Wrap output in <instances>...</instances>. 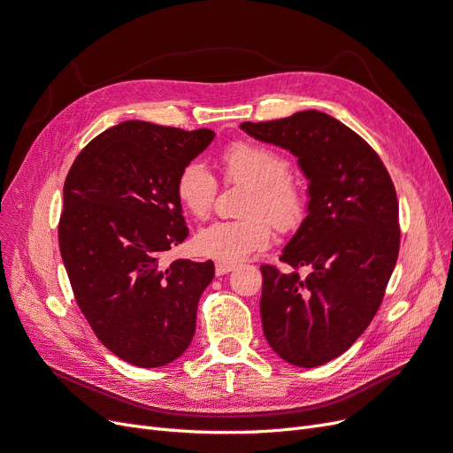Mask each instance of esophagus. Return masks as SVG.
Segmentation results:
<instances>
[{
  "mask_svg": "<svg viewBox=\"0 0 453 453\" xmlns=\"http://www.w3.org/2000/svg\"><path fill=\"white\" fill-rule=\"evenodd\" d=\"M234 267H236V265L230 264V262H217L215 264V273L217 275H226V273H230Z\"/></svg>",
  "mask_w": 453,
  "mask_h": 453,
  "instance_id": "34e87169",
  "label": "esophagus"
}]
</instances>
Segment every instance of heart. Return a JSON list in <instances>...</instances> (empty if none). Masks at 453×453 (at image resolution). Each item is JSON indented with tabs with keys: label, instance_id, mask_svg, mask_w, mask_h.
<instances>
[{
	"label": "heart",
	"instance_id": "obj_1",
	"mask_svg": "<svg viewBox=\"0 0 453 453\" xmlns=\"http://www.w3.org/2000/svg\"><path fill=\"white\" fill-rule=\"evenodd\" d=\"M225 182L247 184L240 219L215 221L201 228L195 245L204 257L236 262L269 245L275 225L289 232L306 213V189L288 171V159L264 144L232 141L219 154ZM176 195L195 217H206L217 195L215 176L198 161H191L176 178Z\"/></svg>",
	"mask_w": 453,
	"mask_h": 453
}]
</instances>
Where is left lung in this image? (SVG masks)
<instances>
[{
    "label": "left lung",
    "instance_id": "left-lung-1",
    "mask_svg": "<svg viewBox=\"0 0 453 453\" xmlns=\"http://www.w3.org/2000/svg\"><path fill=\"white\" fill-rule=\"evenodd\" d=\"M240 128L297 157L309 215L282 249V273L264 264V336L286 363L316 368L348 351L381 306L400 252V208L381 157L321 111L243 122ZM309 266L306 278L298 275Z\"/></svg>",
    "mask_w": 453,
    "mask_h": 453
}]
</instances>
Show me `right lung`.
Segmentation results:
<instances>
[{
    "label": "right lung",
    "mask_w": 453,
    "mask_h": 453,
    "mask_svg": "<svg viewBox=\"0 0 453 453\" xmlns=\"http://www.w3.org/2000/svg\"><path fill=\"white\" fill-rule=\"evenodd\" d=\"M215 134L126 120L90 141L63 189L59 249L76 303L104 346L139 368L193 340L213 262L159 258L188 238L176 178Z\"/></svg>",
    "instance_id": "add662e5"
}]
</instances>
